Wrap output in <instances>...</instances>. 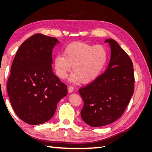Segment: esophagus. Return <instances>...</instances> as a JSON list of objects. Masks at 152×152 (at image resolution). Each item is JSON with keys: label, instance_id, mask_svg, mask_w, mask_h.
<instances>
[{"label": "esophagus", "instance_id": "34e87169", "mask_svg": "<svg viewBox=\"0 0 152 152\" xmlns=\"http://www.w3.org/2000/svg\"><path fill=\"white\" fill-rule=\"evenodd\" d=\"M73 87H72V86H70L68 87V93H72V92L73 91Z\"/></svg>", "mask_w": 152, "mask_h": 152}]
</instances>
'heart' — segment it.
Masks as SVG:
<instances>
[{"mask_svg":"<svg viewBox=\"0 0 152 152\" xmlns=\"http://www.w3.org/2000/svg\"><path fill=\"white\" fill-rule=\"evenodd\" d=\"M108 59V50L103 45L72 42L64 48L63 54L55 57L54 65L61 79H65L72 66L70 80L86 84L99 75Z\"/></svg>","mask_w":152,"mask_h":152,"instance_id":"heart-1","label":"heart"}]
</instances>
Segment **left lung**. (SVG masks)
Returning a JSON list of instances; mask_svg holds the SVG:
<instances>
[{
	"label": "left lung",
	"instance_id": "8db88e82",
	"mask_svg": "<svg viewBox=\"0 0 152 152\" xmlns=\"http://www.w3.org/2000/svg\"><path fill=\"white\" fill-rule=\"evenodd\" d=\"M111 59L106 72L79 89L84 101L80 115L87 124L102 127L120 118L134 93L133 64L115 40L107 39Z\"/></svg>",
	"mask_w": 152,
	"mask_h": 152
}]
</instances>
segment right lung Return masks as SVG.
<instances>
[{"instance_id": "add662e5", "label": "right lung", "mask_w": 152, "mask_h": 152, "mask_svg": "<svg viewBox=\"0 0 152 152\" xmlns=\"http://www.w3.org/2000/svg\"><path fill=\"white\" fill-rule=\"evenodd\" d=\"M58 42L54 37L35 34L21 45L13 59L9 98L17 116L31 125L49 121L68 94L66 85L53 72L52 51Z\"/></svg>"}]
</instances>
